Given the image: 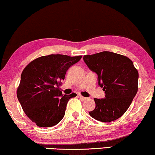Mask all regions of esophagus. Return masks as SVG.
I'll return each mask as SVG.
<instances>
[{"label":"esophagus","mask_w":155,"mask_h":155,"mask_svg":"<svg viewBox=\"0 0 155 155\" xmlns=\"http://www.w3.org/2000/svg\"><path fill=\"white\" fill-rule=\"evenodd\" d=\"M79 98H80V100H81V101H85V100H87V97H84V96H81V95H79Z\"/></svg>","instance_id":"34e87169"}]
</instances>
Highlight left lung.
<instances>
[{
	"instance_id": "1",
	"label": "left lung",
	"mask_w": 155,
	"mask_h": 155,
	"mask_svg": "<svg viewBox=\"0 0 155 155\" xmlns=\"http://www.w3.org/2000/svg\"><path fill=\"white\" fill-rule=\"evenodd\" d=\"M84 61L98 76L104 99L94 98L95 108L89 112L97 120L108 122L120 117L138 91V70L127 56L110 51L85 55Z\"/></svg>"
}]
</instances>
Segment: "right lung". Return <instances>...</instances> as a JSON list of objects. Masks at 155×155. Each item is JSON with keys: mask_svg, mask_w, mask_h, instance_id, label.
I'll list each match as a JSON object with an SVG mask.
<instances>
[{"mask_svg": "<svg viewBox=\"0 0 155 155\" xmlns=\"http://www.w3.org/2000/svg\"><path fill=\"white\" fill-rule=\"evenodd\" d=\"M81 58L44 55L24 69L17 87V98L25 114L38 127H51L63 119L69 100L77 94L63 95L59 85L68 69Z\"/></svg>", "mask_w": 155, "mask_h": 155, "instance_id": "add662e5", "label": "right lung"}]
</instances>
